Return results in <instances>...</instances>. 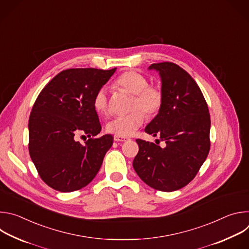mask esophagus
Here are the masks:
<instances>
[{
    "mask_svg": "<svg viewBox=\"0 0 249 249\" xmlns=\"http://www.w3.org/2000/svg\"><path fill=\"white\" fill-rule=\"evenodd\" d=\"M113 139L115 142H126L129 140V138H127V137H121V136H117V135H115L113 137Z\"/></svg>",
    "mask_w": 249,
    "mask_h": 249,
    "instance_id": "obj_1",
    "label": "esophagus"
}]
</instances>
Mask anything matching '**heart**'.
<instances>
[{
  "label": "heart",
  "instance_id": "b5f03b06",
  "mask_svg": "<svg viewBox=\"0 0 249 249\" xmlns=\"http://www.w3.org/2000/svg\"><path fill=\"white\" fill-rule=\"evenodd\" d=\"M114 87L133 94L130 112L124 116L111 119L106 124L108 133L128 137L131 136L144 122V112L146 116L153 117L160 110L163 103V94L160 88L149 85L148 79L136 71H126L114 82ZM93 109L98 115H105L108 112L107 92L105 89L96 91L92 99ZM143 112L142 113L140 110Z\"/></svg>",
  "mask_w": 249,
  "mask_h": 249
}]
</instances>
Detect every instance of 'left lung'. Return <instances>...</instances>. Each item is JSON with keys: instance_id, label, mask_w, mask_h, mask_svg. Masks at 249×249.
Segmentation results:
<instances>
[{"instance_id": "obj_1", "label": "left lung", "mask_w": 249, "mask_h": 249, "mask_svg": "<svg viewBox=\"0 0 249 249\" xmlns=\"http://www.w3.org/2000/svg\"><path fill=\"white\" fill-rule=\"evenodd\" d=\"M149 70L160 74L163 103L145 132L164 141L165 147L137 139L133 166L146 184L171 192L187 185L207 159L210 113L200 88L185 70L171 62L152 64Z\"/></svg>"}]
</instances>
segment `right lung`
Returning a JSON list of instances; mask_svg holds the SVG:
<instances>
[{"instance_id": "add662e5", "label": "right lung", "mask_w": 249, "mask_h": 249, "mask_svg": "<svg viewBox=\"0 0 249 249\" xmlns=\"http://www.w3.org/2000/svg\"><path fill=\"white\" fill-rule=\"evenodd\" d=\"M116 68L68 69L55 76L35 100L28 120L31 160L41 179L60 192L87 186L97 174L112 144L101 131L92 99ZM87 134L85 144L75 141Z\"/></svg>"}]
</instances>
